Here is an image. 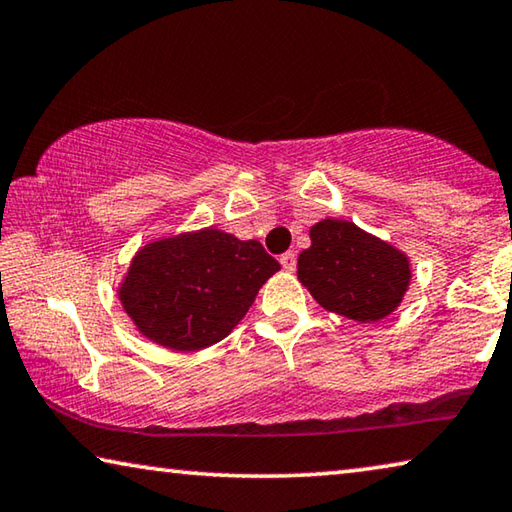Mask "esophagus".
<instances>
[{
	"instance_id": "1",
	"label": "esophagus",
	"mask_w": 512,
	"mask_h": 512,
	"mask_svg": "<svg viewBox=\"0 0 512 512\" xmlns=\"http://www.w3.org/2000/svg\"><path fill=\"white\" fill-rule=\"evenodd\" d=\"M280 264H282V269H285V271H294L296 269V253H294V250H287L285 255H280Z\"/></svg>"
}]
</instances>
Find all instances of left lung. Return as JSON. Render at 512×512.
Wrapping results in <instances>:
<instances>
[{"instance_id": "1", "label": "left lung", "mask_w": 512, "mask_h": 512, "mask_svg": "<svg viewBox=\"0 0 512 512\" xmlns=\"http://www.w3.org/2000/svg\"><path fill=\"white\" fill-rule=\"evenodd\" d=\"M310 239L298 257V280L321 307L360 323L385 319L399 307L410 282L403 253L339 218L316 223Z\"/></svg>"}]
</instances>
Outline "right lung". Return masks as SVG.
Segmentation results:
<instances>
[{
	"label": "right lung",
	"instance_id": "obj_1",
	"mask_svg": "<svg viewBox=\"0 0 512 512\" xmlns=\"http://www.w3.org/2000/svg\"><path fill=\"white\" fill-rule=\"evenodd\" d=\"M275 271L278 259L259 241L209 227L148 243L129 266L120 303L152 342L200 351L230 335Z\"/></svg>",
	"mask_w": 512,
	"mask_h": 512
}]
</instances>
